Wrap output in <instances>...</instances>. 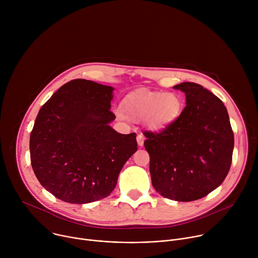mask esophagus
<instances>
[{
	"mask_svg": "<svg viewBox=\"0 0 258 258\" xmlns=\"http://www.w3.org/2000/svg\"><path fill=\"white\" fill-rule=\"evenodd\" d=\"M144 140H145L144 135L142 133H138V135H137V142H138L139 146L142 147L144 145Z\"/></svg>",
	"mask_w": 258,
	"mask_h": 258,
	"instance_id": "obj_1",
	"label": "esophagus"
}]
</instances>
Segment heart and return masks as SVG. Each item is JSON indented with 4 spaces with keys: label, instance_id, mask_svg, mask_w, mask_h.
<instances>
[{
    "label": "heart",
    "instance_id": "heart-1",
    "mask_svg": "<svg viewBox=\"0 0 258 258\" xmlns=\"http://www.w3.org/2000/svg\"><path fill=\"white\" fill-rule=\"evenodd\" d=\"M124 114L135 120H143L147 127L162 131L172 124L182 111V99L175 93L139 90L124 97L121 103ZM117 115H124L117 110Z\"/></svg>",
    "mask_w": 258,
    "mask_h": 258
}]
</instances>
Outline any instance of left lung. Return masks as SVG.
Wrapping results in <instances>:
<instances>
[{"mask_svg": "<svg viewBox=\"0 0 258 258\" xmlns=\"http://www.w3.org/2000/svg\"><path fill=\"white\" fill-rule=\"evenodd\" d=\"M186 94V107L168 127L145 131L154 189L163 197L189 202L205 197L225 180L234 133L219 98L195 83L173 87Z\"/></svg>", "mask_w": 258, "mask_h": 258, "instance_id": "8db88e82", "label": "left lung"}]
</instances>
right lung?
<instances>
[{"label":"right lung","mask_w":258,"mask_h":258,"mask_svg":"<svg viewBox=\"0 0 258 258\" xmlns=\"http://www.w3.org/2000/svg\"><path fill=\"white\" fill-rule=\"evenodd\" d=\"M112 87L83 79L63 85L40 109L30 133L33 172L58 199L91 203L110 195L127 159L137 151L136 134L109 123Z\"/></svg>","instance_id":"right-lung-1"}]
</instances>
